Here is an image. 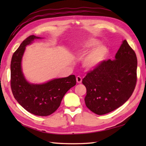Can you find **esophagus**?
<instances>
[{"instance_id": "1", "label": "esophagus", "mask_w": 146, "mask_h": 146, "mask_svg": "<svg viewBox=\"0 0 146 146\" xmlns=\"http://www.w3.org/2000/svg\"><path fill=\"white\" fill-rule=\"evenodd\" d=\"M76 82H77V83L80 84V83L82 82V78H81L80 76H76Z\"/></svg>"}]
</instances>
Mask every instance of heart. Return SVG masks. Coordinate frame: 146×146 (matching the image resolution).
Instances as JSON below:
<instances>
[{
    "label": "heart",
    "instance_id": "heart-1",
    "mask_svg": "<svg viewBox=\"0 0 146 146\" xmlns=\"http://www.w3.org/2000/svg\"><path fill=\"white\" fill-rule=\"evenodd\" d=\"M99 42L95 39H90L83 44L81 51H86L88 49L95 48L98 45ZM108 49L104 46H99L94 48L84 60V65L89 69L97 67L105 60L108 55Z\"/></svg>",
    "mask_w": 146,
    "mask_h": 146
}]
</instances>
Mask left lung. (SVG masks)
<instances>
[{"label":"left lung","mask_w":146,"mask_h":146,"mask_svg":"<svg viewBox=\"0 0 146 146\" xmlns=\"http://www.w3.org/2000/svg\"><path fill=\"white\" fill-rule=\"evenodd\" d=\"M137 69L135 52L124 40L114 60H104L83 78L87 90L84 99L87 108L102 115L123 105L134 91Z\"/></svg>","instance_id":"left-lung-1"}]
</instances>
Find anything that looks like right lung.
<instances>
[{"label": "right lung", "mask_w": 146, "mask_h": 146, "mask_svg": "<svg viewBox=\"0 0 146 146\" xmlns=\"http://www.w3.org/2000/svg\"><path fill=\"white\" fill-rule=\"evenodd\" d=\"M36 38L40 37L35 35L27 37L12 56L11 88L15 98L26 111L35 115L48 116L57 110L64 95L76 85V77L71 75L42 84L27 82L22 71L21 60L26 46Z\"/></svg>", "instance_id": "obj_1"}]
</instances>
